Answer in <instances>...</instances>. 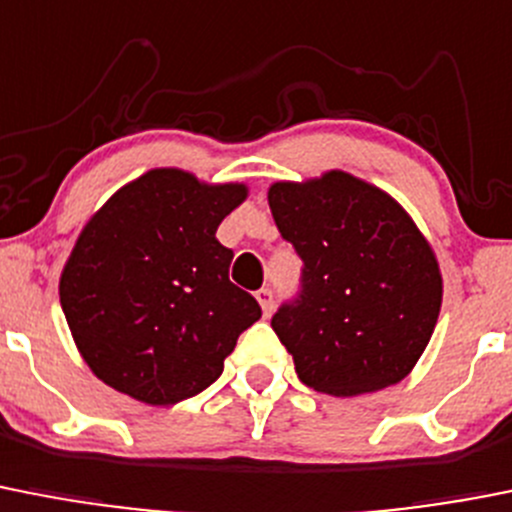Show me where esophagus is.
I'll list each match as a JSON object with an SVG mask.
<instances>
[{
  "label": "esophagus",
  "mask_w": 512,
  "mask_h": 512,
  "mask_svg": "<svg viewBox=\"0 0 512 512\" xmlns=\"http://www.w3.org/2000/svg\"><path fill=\"white\" fill-rule=\"evenodd\" d=\"M256 299H259L261 309H264V314H266V317H269L271 309H274V292L264 287V289H259V292H256Z\"/></svg>",
  "instance_id": "esophagus-1"
}]
</instances>
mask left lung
Returning a JSON list of instances; mask_svg holds the SVG:
<instances>
[{"instance_id":"left-lung-1","label":"left lung","mask_w":512,"mask_h":512,"mask_svg":"<svg viewBox=\"0 0 512 512\" xmlns=\"http://www.w3.org/2000/svg\"><path fill=\"white\" fill-rule=\"evenodd\" d=\"M269 208L304 264L299 294L271 317L299 381L330 396L403 381L442 307L437 256L409 213L340 170L274 182Z\"/></svg>"}]
</instances>
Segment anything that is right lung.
<instances>
[{
	"instance_id": "obj_1",
	"label": "right lung",
	"mask_w": 512,
	"mask_h": 512,
	"mask_svg": "<svg viewBox=\"0 0 512 512\" xmlns=\"http://www.w3.org/2000/svg\"><path fill=\"white\" fill-rule=\"evenodd\" d=\"M246 185L152 170L86 223L60 276V304L88 368L106 386L172 406L215 383L259 302L228 279L215 238Z\"/></svg>"
}]
</instances>
